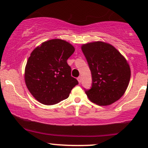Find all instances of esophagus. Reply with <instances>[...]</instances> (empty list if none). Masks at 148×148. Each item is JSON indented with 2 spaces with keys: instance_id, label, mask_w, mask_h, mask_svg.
Returning <instances> with one entry per match:
<instances>
[{
  "instance_id": "obj_1",
  "label": "esophagus",
  "mask_w": 148,
  "mask_h": 148,
  "mask_svg": "<svg viewBox=\"0 0 148 148\" xmlns=\"http://www.w3.org/2000/svg\"><path fill=\"white\" fill-rule=\"evenodd\" d=\"M77 80H78V81H79V83L80 84V83L81 82V76H79V77L77 78Z\"/></svg>"
}]
</instances>
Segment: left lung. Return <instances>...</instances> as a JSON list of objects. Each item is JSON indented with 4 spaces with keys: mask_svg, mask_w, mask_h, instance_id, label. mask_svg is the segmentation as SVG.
Listing matches in <instances>:
<instances>
[{
    "mask_svg": "<svg viewBox=\"0 0 148 148\" xmlns=\"http://www.w3.org/2000/svg\"><path fill=\"white\" fill-rule=\"evenodd\" d=\"M91 71L92 84L85 90L92 102L107 106L123 95L131 77L130 65L114 47L103 42L86 44L81 47Z\"/></svg>",
    "mask_w": 148,
    "mask_h": 148,
    "instance_id": "8db88e82",
    "label": "left lung"
}]
</instances>
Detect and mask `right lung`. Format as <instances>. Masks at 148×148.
I'll list each match as a JSON object with an SVG mask.
<instances>
[{
  "label": "right lung",
  "instance_id": "add662e5",
  "mask_svg": "<svg viewBox=\"0 0 148 148\" xmlns=\"http://www.w3.org/2000/svg\"><path fill=\"white\" fill-rule=\"evenodd\" d=\"M75 49L69 42L53 39L43 42L30 53L25 68V82L37 101L53 105L68 98L79 82L71 76L67 60Z\"/></svg>",
  "mask_w": 148,
  "mask_h": 148
}]
</instances>
